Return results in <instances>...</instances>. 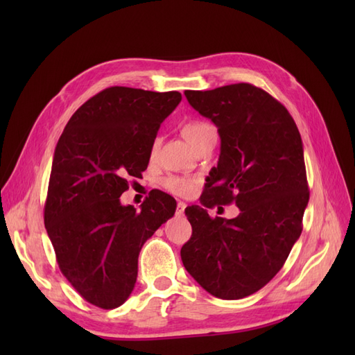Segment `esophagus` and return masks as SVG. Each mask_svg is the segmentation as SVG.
<instances>
[{"mask_svg": "<svg viewBox=\"0 0 355 355\" xmlns=\"http://www.w3.org/2000/svg\"><path fill=\"white\" fill-rule=\"evenodd\" d=\"M185 207H187V202H184V201H179V202H178V209H176L178 214H184Z\"/></svg>", "mask_w": 355, "mask_h": 355, "instance_id": "34e87169", "label": "esophagus"}]
</instances>
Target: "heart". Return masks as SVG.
Wrapping results in <instances>:
<instances>
[{
	"instance_id": "heart-1",
	"label": "heart",
	"mask_w": 355,
	"mask_h": 355,
	"mask_svg": "<svg viewBox=\"0 0 355 355\" xmlns=\"http://www.w3.org/2000/svg\"><path fill=\"white\" fill-rule=\"evenodd\" d=\"M182 135H184V137L192 146H197L200 142H202L204 139H207L209 136L218 135V130H216V127H214L209 121L194 120V121L187 123L184 127H182ZM158 145H159V139H155L153 144V149H151L153 155L157 153ZM194 185H196L194 179L182 178V176H167L163 180V187L175 196H189L192 189H194Z\"/></svg>"
}]
</instances>
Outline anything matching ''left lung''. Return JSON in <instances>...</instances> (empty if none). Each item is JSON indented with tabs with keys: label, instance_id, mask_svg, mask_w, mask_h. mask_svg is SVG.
<instances>
[{
	"label": "left lung",
	"instance_id": "8db88e82",
	"mask_svg": "<svg viewBox=\"0 0 355 355\" xmlns=\"http://www.w3.org/2000/svg\"><path fill=\"white\" fill-rule=\"evenodd\" d=\"M189 105L216 124L218 167L207 176L202 206L187 207L191 239L185 270L213 296L241 299L270 283L302 232L309 200L302 139L284 106L249 83L185 90ZM236 202L234 220L205 207Z\"/></svg>",
	"mask_w": 355,
	"mask_h": 355
}]
</instances>
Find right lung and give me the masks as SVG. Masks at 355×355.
<instances>
[{
	"label": "right lung",
	"mask_w": 355,
	"mask_h": 355,
	"mask_svg": "<svg viewBox=\"0 0 355 355\" xmlns=\"http://www.w3.org/2000/svg\"><path fill=\"white\" fill-rule=\"evenodd\" d=\"M180 101L179 92L108 87L75 111L56 145L46 230L62 274L94 306L125 302L142 245L175 214L166 192L151 191L139 211L120 197L146 170L158 128Z\"/></svg>",
	"instance_id": "obj_1"
}]
</instances>
